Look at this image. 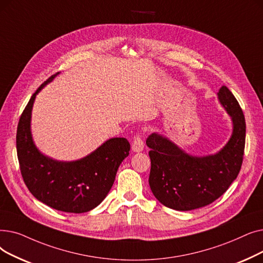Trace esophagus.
Listing matches in <instances>:
<instances>
[{"mask_svg":"<svg viewBox=\"0 0 263 263\" xmlns=\"http://www.w3.org/2000/svg\"><path fill=\"white\" fill-rule=\"evenodd\" d=\"M144 147V142L142 139V135L139 133L134 137V141L132 144V149L134 152H141Z\"/></svg>","mask_w":263,"mask_h":263,"instance_id":"obj_1","label":"esophagus"}]
</instances>
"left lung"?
<instances>
[{
  "instance_id": "left-lung-1",
  "label": "left lung",
  "mask_w": 263,
  "mask_h": 263,
  "mask_svg": "<svg viewBox=\"0 0 263 263\" xmlns=\"http://www.w3.org/2000/svg\"><path fill=\"white\" fill-rule=\"evenodd\" d=\"M231 117L229 141L214 155L193 156L166 137L153 133L146 139L151 158L148 184L155 198L167 208L191 211L205 206L226 192L241 170L246 124L243 111L227 86L217 93Z\"/></svg>"
}]
</instances>
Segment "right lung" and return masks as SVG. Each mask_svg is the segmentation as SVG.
Here are the masks:
<instances>
[{
    "mask_svg": "<svg viewBox=\"0 0 263 263\" xmlns=\"http://www.w3.org/2000/svg\"><path fill=\"white\" fill-rule=\"evenodd\" d=\"M54 77L36 90L20 117L16 136L20 171L29 191L41 202L67 213H84L106 198L130 144L125 138H111L74 161H59L42 154L32 139V108L37 93Z\"/></svg>",
    "mask_w": 263,
    "mask_h": 263,
    "instance_id": "add662e5",
    "label": "right lung"
}]
</instances>
